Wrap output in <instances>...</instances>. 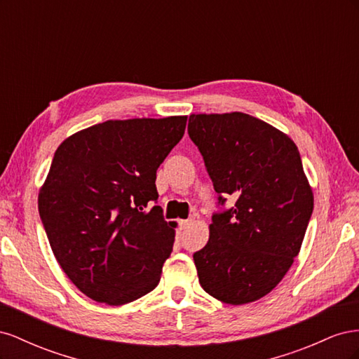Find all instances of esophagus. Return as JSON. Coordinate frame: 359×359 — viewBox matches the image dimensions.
Wrapping results in <instances>:
<instances>
[{"label":"esophagus","mask_w":359,"mask_h":359,"mask_svg":"<svg viewBox=\"0 0 359 359\" xmlns=\"http://www.w3.org/2000/svg\"><path fill=\"white\" fill-rule=\"evenodd\" d=\"M190 223H191V220H180L178 222L180 229H187V227L190 226Z\"/></svg>","instance_id":"esophagus-1"}]
</instances>
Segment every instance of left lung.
<instances>
[{
  "instance_id": "obj_1",
  "label": "left lung",
  "mask_w": 359,
  "mask_h": 359,
  "mask_svg": "<svg viewBox=\"0 0 359 359\" xmlns=\"http://www.w3.org/2000/svg\"><path fill=\"white\" fill-rule=\"evenodd\" d=\"M220 211L193 255L199 283L226 304L253 302L286 276L313 212V193L292 139L241 112L190 115ZM227 196L236 205L224 209Z\"/></svg>"
}]
</instances>
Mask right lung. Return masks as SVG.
I'll list each match as a JSON object with an SVG mask.
<instances>
[{"label": "right lung", "instance_id": "1", "mask_svg": "<svg viewBox=\"0 0 359 359\" xmlns=\"http://www.w3.org/2000/svg\"><path fill=\"white\" fill-rule=\"evenodd\" d=\"M187 116L106 121L58 147L39 212L60 266L86 297L123 306L156 289L175 231L156 173Z\"/></svg>", "mask_w": 359, "mask_h": 359}]
</instances>
